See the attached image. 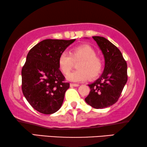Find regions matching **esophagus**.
Returning a JSON list of instances; mask_svg holds the SVG:
<instances>
[{
  "mask_svg": "<svg viewBox=\"0 0 147 147\" xmlns=\"http://www.w3.org/2000/svg\"><path fill=\"white\" fill-rule=\"evenodd\" d=\"M80 86L79 84H73V83L70 84V86H71V87H78V86Z\"/></svg>",
  "mask_w": 147,
  "mask_h": 147,
  "instance_id": "obj_1",
  "label": "esophagus"
}]
</instances>
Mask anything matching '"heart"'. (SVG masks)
I'll return each instance as SVG.
<instances>
[{
    "label": "heart",
    "mask_w": 147,
    "mask_h": 147,
    "mask_svg": "<svg viewBox=\"0 0 147 147\" xmlns=\"http://www.w3.org/2000/svg\"><path fill=\"white\" fill-rule=\"evenodd\" d=\"M79 63L75 71L71 72L66 76L68 81L81 82L90 78L97 77L102 69V62L96 57V52L91 46L82 45L73 49L69 53L63 52L58 58V65L63 74L71 71L74 63Z\"/></svg>",
    "instance_id": "heart-1"
}]
</instances>
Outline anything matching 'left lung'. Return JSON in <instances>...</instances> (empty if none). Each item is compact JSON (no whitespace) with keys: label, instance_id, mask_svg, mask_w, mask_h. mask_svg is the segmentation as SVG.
Returning <instances> with one entry per match:
<instances>
[{"label":"left lung","instance_id":"left-lung-1","mask_svg":"<svg viewBox=\"0 0 147 147\" xmlns=\"http://www.w3.org/2000/svg\"><path fill=\"white\" fill-rule=\"evenodd\" d=\"M104 55L105 66L101 76L88 84L90 92L85 98L96 109L110 107L118 101L127 82V64L121 52L103 37H92Z\"/></svg>","mask_w":147,"mask_h":147}]
</instances>
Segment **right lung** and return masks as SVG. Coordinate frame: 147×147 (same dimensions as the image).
<instances>
[{"label":"right lung","mask_w":147,"mask_h":147,"mask_svg":"<svg viewBox=\"0 0 147 147\" xmlns=\"http://www.w3.org/2000/svg\"><path fill=\"white\" fill-rule=\"evenodd\" d=\"M76 39H45L30 50L22 68V91L34 109L45 114L61 108L69 84L59 70L58 58Z\"/></svg>","instance_id":"obj_1"}]
</instances>
